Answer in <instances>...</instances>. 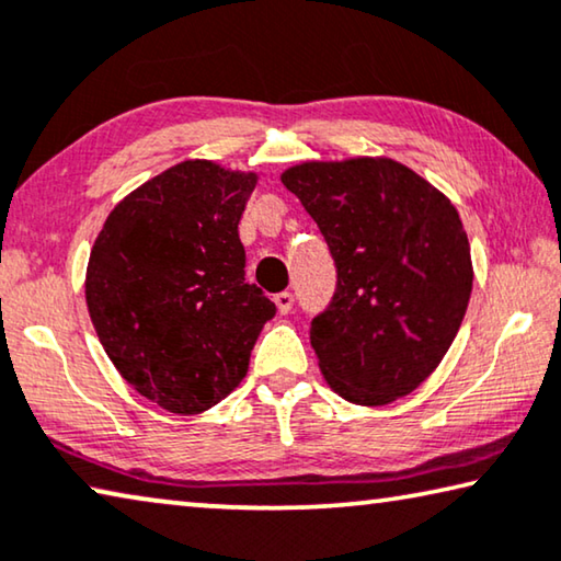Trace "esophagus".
<instances>
[{"mask_svg":"<svg viewBox=\"0 0 561 561\" xmlns=\"http://www.w3.org/2000/svg\"><path fill=\"white\" fill-rule=\"evenodd\" d=\"M293 304H296V298H293V293H290V290H280V293H275V306H278V310H280L283 316L290 313V310H293Z\"/></svg>","mask_w":561,"mask_h":561,"instance_id":"esophagus-1","label":"esophagus"}]
</instances>
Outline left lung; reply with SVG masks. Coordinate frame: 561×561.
<instances>
[{
  "label": "left lung",
  "instance_id": "8db88e82",
  "mask_svg": "<svg viewBox=\"0 0 561 561\" xmlns=\"http://www.w3.org/2000/svg\"><path fill=\"white\" fill-rule=\"evenodd\" d=\"M329 243L335 290L310 346L335 393L383 407L411 393L459 333L471 251L446 197L383 158L304 162L283 172Z\"/></svg>",
  "mask_w": 561,
  "mask_h": 561
}]
</instances>
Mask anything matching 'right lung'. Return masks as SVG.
<instances>
[{"instance_id":"1","label":"right lung","mask_w":561,"mask_h":561,"mask_svg":"<svg viewBox=\"0 0 561 561\" xmlns=\"http://www.w3.org/2000/svg\"><path fill=\"white\" fill-rule=\"evenodd\" d=\"M255 175L208 160L125 197L88 265V308L115 368L170 413H201L243 381L275 304L245 280L238 226Z\"/></svg>"}]
</instances>
